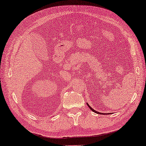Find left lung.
I'll return each mask as SVG.
<instances>
[{"label":"left lung","instance_id":"8db88e82","mask_svg":"<svg viewBox=\"0 0 146 146\" xmlns=\"http://www.w3.org/2000/svg\"><path fill=\"white\" fill-rule=\"evenodd\" d=\"M87 105H88V107L90 108V110H92L94 112H95V113H97V114H105V113H102V112H98V111H96V110H94V109H93V108H92L91 106H90V105H89V104H88L87 103ZM107 114H110V113H108Z\"/></svg>","mask_w":146,"mask_h":146}]
</instances>
